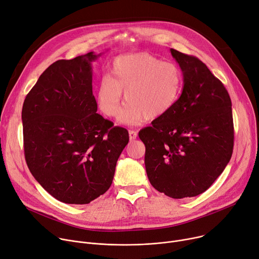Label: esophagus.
<instances>
[{"label": "esophagus", "mask_w": 259, "mask_h": 259, "mask_svg": "<svg viewBox=\"0 0 259 259\" xmlns=\"http://www.w3.org/2000/svg\"><path fill=\"white\" fill-rule=\"evenodd\" d=\"M128 136H130V140H131V141H134L135 139L137 138L138 134H137V132H135V131L131 130V131H128Z\"/></svg>", "instance_id": "esophagus-1"}]
</instances>
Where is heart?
<instances>
[{"label": "heart", "instance_id": "obj_1", "mask_svg": "<svg viewBox=\"0 0 259 259\" xmlns=\"http://www.w3.org/2000/svg\"><path fill=\"white\" fill-rule=\"evenodd\" d=\"M183 88V73L173 62H164L148 53H135L114 59L109 75L96 90L98 109L108 117L120 110L123 94L127 101L118 122L139 125L147 119L166 115L177 103Z\"/></svg>", "mask_w": 259, "mask_h": 259}]
</instances>
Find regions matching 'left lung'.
<instances>
[{
	"mask_svg": "<svg viewBox=\"0 0 259 259\" xmlns=\"http://www.w3.org/2000/svg\"><path fill=\"white\" fill-rule=\"evenodd\" d=\"M170 52L183 71L182 94L139 138L151 186L182 199L205 192L224 171L232 155L233 120L231 99L220 79L198 58Z\"/></svg>",
	"mask_w": 259,
	"mask_h": 259,
	"instance_id": "1",
	"label": "left lung"
}]
</instances>
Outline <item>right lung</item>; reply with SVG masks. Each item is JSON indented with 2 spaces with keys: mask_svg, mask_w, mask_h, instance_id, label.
I'll use <instances>...</instances> for the list:
<instances>
[{
  "mask_svg": "<svg viewBox=\"0 0 259 259\" xmlns=\"http://www.w3.org/2000/svg\"><path fill=\"white\" fill-rule=\"evenodd\" d=\"M90 52L58 60L39 76L22 111L27 165L57 200L88 204L112 185L128 132L96 113Z\"/></svg>",
  "mask_w": 259,
  "mask_h": 259,
  "instance_id": "1",
  "label": "right lung"
}]
</instances>
